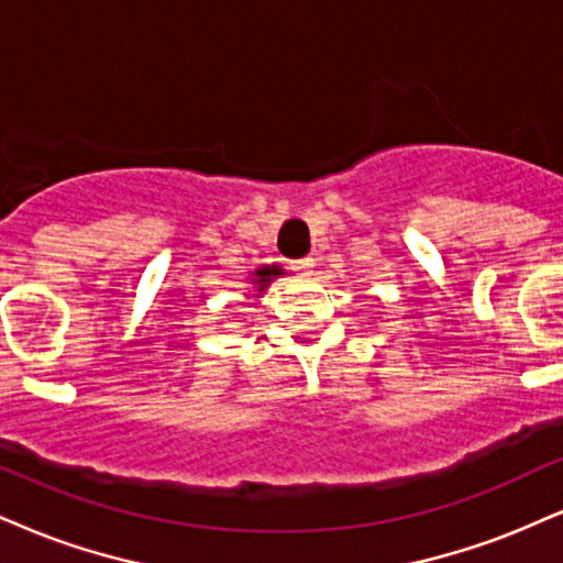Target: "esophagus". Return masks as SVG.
I'll list each match as a JSON object with an SVG mask.
<instances>
[{
  "label": "esophagus",
  "mask_w": 563,
  "mask_h": 563,
  "mask_svg": "<svg viewBox=\"0 0 563 563\" xmlns=\"http://www.w3.org/2000/svg\"><path fill=\"white\" fill-rule=\"evenodd\" d=\"M313 266H316L313 258H297V261H292V271H297V274H310V271H313Z\"/></svg>",
  "instance_id": "1"
}]
</instances>
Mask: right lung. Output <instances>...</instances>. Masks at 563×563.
Returning <instances> with one entry per match:
<instances>
[{"instance_id": "add662e5", "label": "right lung", "mask_w": 563, "mask_h": 563, "mask_svg": "<svg viewBox=\"0 0 563 563\" xmlns=\"http://www.w3.org/2000/svg\"><path fill=\"white\" fill-rule=\"evenodd\" d=\"M282 274V268H268V266H263V268H258L255 271V279H253V284H258V289H266V284L271 282V276H279Z\"/></svg>"}]
</instances>
